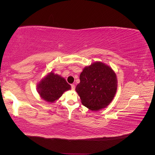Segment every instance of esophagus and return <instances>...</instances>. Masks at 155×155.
<instances>
[{"mask_svg": "<svg viewBox=\"0 0 155 155\" xmlns=\"http://www.w3.org/2000/svg\"><path fill=\"white\" fill-rule=\"evenodd\" d=\"M71 88H72V91H74V90H75V85H74V84H72V85H71Z\"/></svg>", "mask_w": 155, "mask_h": 155, "instance_id": "34e87169", "label": "esophagus"}]
</instances>
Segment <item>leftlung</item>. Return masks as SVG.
Returning <instances> with one entry per match:
<instances>
[{
	"label": "left lung",
	"mask_w": 155,
	"mask_h": 155,
	"mask_svg": "<svg viewBox=\"0 0 155 155\" xmlns=\"http://www.w3.org/2000/svg\"><path fill=\"white\" fill-rule=\"evenodd\" d=\"M76 91L82 104L91 110L107 107L114 99L118 87L115 72L105 63L96 61L83 68Z\"/></svg>",
	"instance_id": "obj_1"
}]
</instances>
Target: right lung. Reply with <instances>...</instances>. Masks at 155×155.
<instances>
[{"mask_svg":"<svg viewBox=\"0 0 155 155\" xmlns=\"http://www.w3.org/2000/svg\"><path fill=\"white\" fill-rule=\"evenodd\" d=\"M37 88L41 99L51 104L59 100L65 91L70 90L71 86L64 78L51 72L41 79Z\"/></svg>","mask_w":155,"mask_h":155,"instance_id":"1","label":"right lung"}]
</instances>
